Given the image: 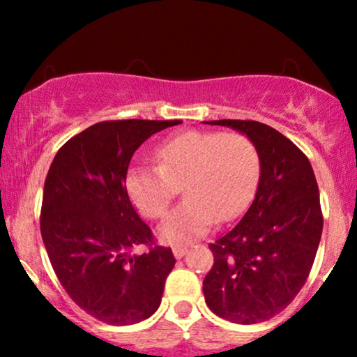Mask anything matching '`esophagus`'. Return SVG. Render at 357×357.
<instances>
[{
	"label": "esophagus",
	"mask_w": 357,
	"mask_h": 357,
	"mask_svg": "<svg viewBox=\"0 0 357 357\" xmlns=\"http://www.w3.org/2000/svg\"><path fill=\"white\" fill-rule=\"evenodd\" d=\"M173 253H174V257L179 260V258H183L184 255H186L188 248H184V247H174V248H173Z\"/></svg>",
	"instance_id": "esophagus-1"
}]
</instances>
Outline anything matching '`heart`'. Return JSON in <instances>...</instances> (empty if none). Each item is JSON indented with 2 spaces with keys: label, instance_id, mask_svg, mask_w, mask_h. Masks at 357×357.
Wrapping results in <instances>:
<instances>
[{
  "label": "heart",
  "instance_id": "b5f03b06",
  "mask_svg": "<svg viewBox=\"0 0 357 357\" xmlns=\"http://www.w3.org/2000/svg\"><path fill=\"white\" fill-rule=\"evenodd\" d=\"M155 159L159 166L132 167L126 188L142 215L159 218L183 186L186 199L155 231L167 245L190 243L210 230L216 218L238 216L260 176L255 142L240 132L186 130L166 139L155 149Z\"/></svg>",
  "mask_w": 357,
  "mask_h": 357
}]
</instances>
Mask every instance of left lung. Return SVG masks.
Masks as SVG:
<instances>
[{"label": "left lung", "mask_w": 357, "mask_h": 357, "mask_svg": "<svg viewBox=\"0 0 357 357\" xmlns=\"http://www.w3.org/2000/svg\"><path fill=\"white\" fill-rule=\"evenodd\" d=\"M255 142L260 179L238 223L210 250L206 304L235 324L268 321L304 287L322 235L319 188L309 159L284 134L257 121H211Z\"/></svg>", "instance_id": "1"}]
</instances>
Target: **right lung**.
Instances as JSON below:
<instances>
[{"instance_id":"right-lung-1","label":"right lung","mask_w":357,"mask_h":357,"mask_svg":"<svg viewBox=\"0 0 357 357\" xmlns=\"http://www.w3.org/2000/svg\"><path fill=\"white\" fill-rule=\"evenodd\" d=\"M181 121H105L65 142L45 179L40 230L52 267L80 309L112 326L151 317L176 258L154 245L126 176L142 142ZM149 244L147 254H130Z\"/></svg>"}]
</instances>
